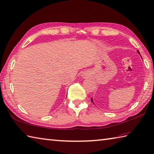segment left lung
<instances>
[{"label":"left lung","mask_w":154,"mask_h":154,"mask_svg":"<svg viewBox=\"0 0 154 154\" xmlns=\"http://www.w3.org/2000/svg\"><path fill=\"white\" fill-rule=\"evenodd\" d=\"M137 52H138V54H139V55H140L141 56V54H140V52H139V50H137ZM142 58V57H141ZM91 102H93L94 103V101H93V99H92V97H91Z\"/></svg>","instance_id":"8db88e82"}]
</instances>
